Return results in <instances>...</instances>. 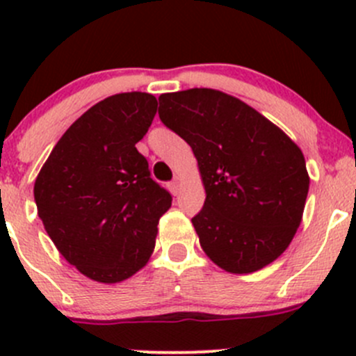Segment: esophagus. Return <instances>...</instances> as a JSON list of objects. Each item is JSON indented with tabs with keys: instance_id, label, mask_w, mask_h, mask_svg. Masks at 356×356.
<instances>
[{
	"instance_id": "obj_1",
	"label": "esophagus",
	"mask_w": 356,
	"mask_h": 356,
	"mask_svg": "<svg viewBox=\"0 0 356 356\" xmlns=\"http://www.w3.org/2000/svg\"><path fill=\"white\" fill-rule=\"evenodd\" d=\"M179 189H181V186H179L177 181H172L170 184H168V191H170L174 196L179 195Z\"/></svg>"
}]
</instances>
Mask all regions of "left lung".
<instances>
[{
  "instance_id": "1",
  "label": "left lung",
  "mask_w": 356,
  "mask_h": 356,
  "mask_svg": "<svg viewBox=\"0 0 356 356\" xmlns=\"http://www.w3.org/2000/svg\"><path fill=\"white\" fill-rule=\"evenodd\" d=\"M158 102L161 122L198 160L207 200L191 222L207 257L231 274L277 260L300 227L310 186L296 143L217 89L165 92Z\"/></svg>"
}]
</instances>
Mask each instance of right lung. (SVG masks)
<instances>
[{
  "instance_id": "obj_1",
  "label": "right lung",
  "mask_w": 356,
  "mask_h": 356,
  "mask_svg": "<svg viewBox=\"0 0 356 356\" xmlns=\"http://www.w3.org/2000/svg\"><path fill=\"white\" fill-rule=\"evenodd\" d=\"M149 92L96 103L60 138L34 182L38 215L70 265L103 284L132 277L155 250L172 196L136 145L156 113Z\"/></svg>"
}]
</instances>
